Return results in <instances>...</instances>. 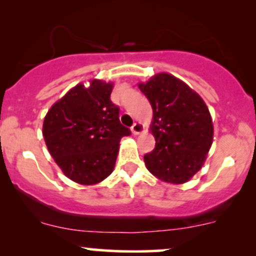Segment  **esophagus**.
I'll return each mask as SVG.
<instances>
[{"mask_svg":"<svg viewBox=\"0 0 256 256\" xmlns=\"http://www.w3.org/2000/svg\"><path fill=\"white\" fill-rule=\"evenodd\" d=\"M143 130H144V128H143V125L140 124V122H134V124L132 125V128H131V131H132V134H142Z\"/></svg>","mask_w":256,"mask_h":256,"instance_id":"1","label":"esophagus"}]
</instances>
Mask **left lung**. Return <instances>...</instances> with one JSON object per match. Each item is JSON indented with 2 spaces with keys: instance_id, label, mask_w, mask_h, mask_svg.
Here are the masks:
<instances>
[{
  "instance_id": "1",
  "label": "left lung",
  "mask_w": 256,
  "mask_h": 256,
  "mask_svg": "<svg viewBox=\"0 0 256 256\" xmlns=\"http://www.w3.org/2000/svg\"><path fill=\"white\" fill-rule=\"evenodd\" d=\"M138 88L152 108L155 148L144 155L146 168L161 180L183 184L201 170L213 143L210 110L198 94L167 73Z\"/></svg>"
}]
</instances>
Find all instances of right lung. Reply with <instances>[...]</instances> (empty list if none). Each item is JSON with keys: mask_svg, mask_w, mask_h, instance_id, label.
<instances>
[{"mask_svg": "<svg viewBox=\"0 0 256 256\" xmlns=\"http://www.w3.org/2000/svg\"><path fill=\"white\" fill-rule=\"evenodd\" d=\"M113 84L94 79L76 85L48 110L43 137L66 177L83 185L104 180L113 172L119 142L131 134L122 125L119 107L110 101Z\"/></svg>", "mask_w": 256, "mask_h": 256, "instance_id": "add662e5", "label": "right lung"}]
</instances>
